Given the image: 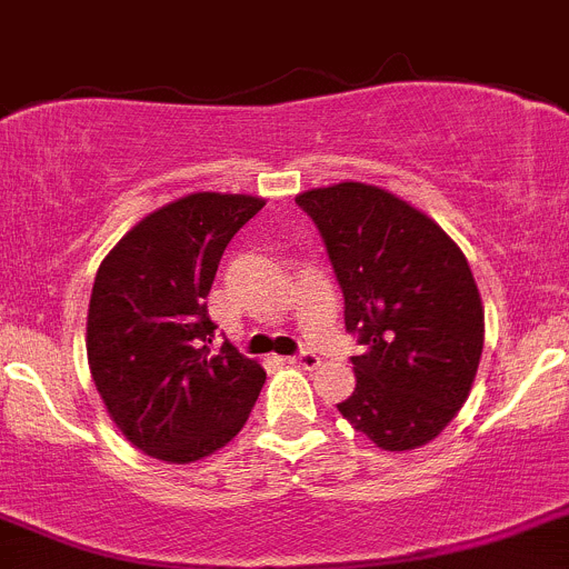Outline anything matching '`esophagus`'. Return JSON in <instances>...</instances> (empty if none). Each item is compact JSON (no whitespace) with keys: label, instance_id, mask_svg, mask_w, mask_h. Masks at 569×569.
Here are the masks:
<instances>
[{"label":"esophagus","instance_id":"34e87169","mask_svg":"<svg viewBox=\"0 0 569 569\" xmlns=\"http://www.w3.org/2000/svg\"><path fill=\"white\" fill-rule=\"evenodd\" d=\"M286 362H291V366H300V368H317L320 366V357L315 355V351H300V355L295 357H286Z\"/></svg>","mask_w":569,"mask_h":569}]
</instances>
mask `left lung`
I'll list each match as a JSON object with an SVG mask.
<instances>
[{
    "instance_id": "left-lung-1",
    "label": "left lung",
    "mask_w": 569,
    "mask_h": 569,
    "mask_svg": "<svg viewBox=\"0 0 569 569\" xmlns=\"http://www.w3.org/2000/svg\"><path fill=\"white\" fill-rule=\"evenodd\" d=\"M329 252L357 335V388L337 411L382 450L431 442L473 386L485 309L462 249L380 187L346 181L295 198Z\"/></svg>"
}]
</instances>
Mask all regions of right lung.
Instances as JSON below:
<instances>
[{"mask_svg":"<svg viewBox=\"0 0 569 569\" xmlns=\"http://www.w3.org/2000/svg\"><path fill=\"white\" fill-rule=\"evenodd\" d=\"M263 198L196 192L147 214L101 260L87 362L119 431L163 462H196L247 425L266 371L212 348L207 295L223 249Z\"/></svg>","mask_w":569,"mask_h":569,"instance_id":"add662e5","label":"right lung"}]
</instances>
